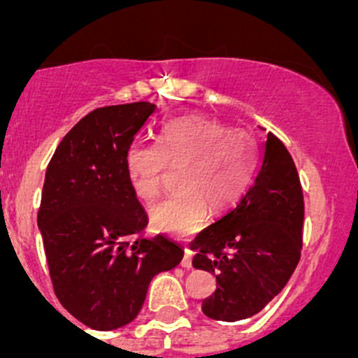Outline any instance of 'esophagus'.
<instances>
[{
	"label": "esophagus",
	"instance_id": "1",
	"mask_svg": "<svg viewBox=\"0 0 358 358\" xmlns=\"http://www.w3.org/2000/svg\"><path fill=\"white\" fill-rule=\"evenodd\" d=\"M182 266L183 268H190V266H192V252H190L189 249H185V255H183V259H182Z\"/></svg>",
	"mask_w": 358,
	"mask_h": 358
}]
</instances>
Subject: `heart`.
<instances>
[{
    "label": "heart",
    "mask_w": 358,
    "mask_h": 358,
    "mask_svg": "<svg viewBox=\"0 0 358 358\" xmlns=\"http://www.w3.org/2000/svg\"><path fill=\"white\" fill-rule=\"evenodd\" d=\"M133 192L142 201L161 194L166 166L178 168L180 192L150 209L159 230L189 236L204 225L208 213L236 208L251 189L259 169V147L251 133L183 115L162 124L157 143L133 142L126 150Z\"/></svg>",
    "instance_id": "obj_1"
}]
</instances>
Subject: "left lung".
I'll use <instances>...</instances> for the list:
<instances>
[{"label":"left lung","instance_id":"1","mask_svg":"<svg viewBox=\"0 0 358 358\" xmlns=\"http://www.w3.org/2000/svg\"><path fill=\"white\" fill-rule=\"evenodd\" d=\"M305 202L294 161L273 133L244 199L190 243L194 268L216 275V291L202 301L213 320L249 319L287 284L301 256Z\"/></svg>","mask_w":358,"mask_h":358}]
</instances>
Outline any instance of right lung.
<instances>
[{
  "label": "right lung",
  "mask_w": 358,
  "mask_h": 358,
  "mask_svg": "<svg viewBox=\"0 0 358 358\" xmlns=\"http://www.w3.org/2000/svg\"><path fill=\"white\" fill-rule=\"evenodd\" d=\"M150 102L100 107L57 147L45 175L38 227L53 291L74 319L96 331L131 322L154 275L182 262L183 249L147 227L129 180L126 150Z\"/></svg>",
  "instance_id": "1"
}]
</instances>
